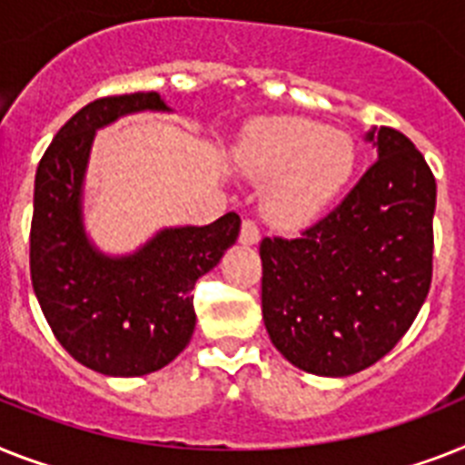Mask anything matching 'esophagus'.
I'll list each match as a JSON object with an SVG mask.
<instances>
[{
	"mask_svg": "<svg viewBox=\"0 0 465 465\" xmlns=\"http://www.w3.org/2000/svg\"><path fill=\"white\" fill-rule=\"evenodd\" d=\"M259 240H261L259 223H256L254 218H244V221H242V230H240V242L242 244H256Z\"/></svg>",
	"mask_w": 465,
	"mask_h": 465,
	"instance_id": "34e87169",
	"label": "esophagus"
}]
</instances>
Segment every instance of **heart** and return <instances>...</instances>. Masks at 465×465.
Wrapping results in <instances>:
<instances>
[{
	"instance_id": "obj_1",
	"label": "heart",
	"mask_w": 465,
	"mask_h": 465,
	"mask_svg": "<svg viewBox=\"0 0 465 465\" xmlns=\"http://www.w3.org/2000/svg\"><path fill=\"white\" fill-rule=\"evenodd\" d=\"M242 173L271 183L266 216L280 225H309L347 187L356 163L354 140L306 118H266L252 125L237 149Z\"/></svg>"
}]
</instances>
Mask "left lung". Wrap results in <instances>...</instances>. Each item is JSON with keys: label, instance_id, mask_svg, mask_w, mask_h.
I'll use <instances>...</instances> for the list:
<instances>
[{"label": "left lung", "instance_id": "obj_1", "mask_svg": "<svg viewBox=\"0 0 465 465\" xmlns=\"http://www.w3.org/2000/svg\"><path fill=\"white\" fill-rule=\"evenodd\" d=\"M368 140L378 161L335 209L297 237H263L259 247L271 342L313 375L373 366L430 292L435 175L404 133L382 125Z\"/></svg>", "mask_w": 465, "mask_h": 465}]
</instances>
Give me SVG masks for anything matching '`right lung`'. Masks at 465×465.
Returning <instances> with one entry per match:
<instances>
[{
  "mask_svg": "<svg viewBox=\"0 0 465 465\" xmlns=\"http://www.w3.org/2000/svg\"><path fill=\"white\" fill-rule=\"evenodd\" d=\"M166 111L156 92L99 97L68 118L35 175L30 280L61 347L104 375L135 378L168 366L194 332V282L240 235V216L163 230L125 259L90 247L80 187L94 130L123 114Z\"/></svg>",
  "mask_w": 465,
  "mask_h": 465,
  "instance_id": "obj_1",
  "label": "right lung"
}]
</instances>
